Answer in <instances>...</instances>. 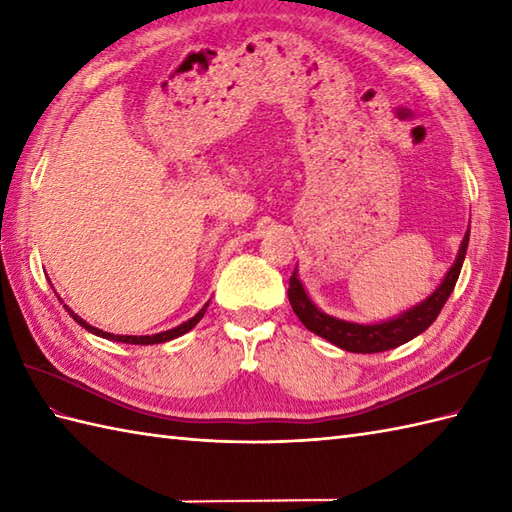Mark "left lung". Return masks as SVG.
<instances>
[{
    "mask_svg": "<svg viewBox=\"0 0 512 512\" xmlns=\"http://www.w3.org/2000/svg\"><path fill=\"white\" fill-rule=\"evenodd\" d=\"M467 246H469V231L460 244L456 261L447 270L441 285H438V288L427 296L423 303L414 305L412 310L403 312L397 318L386 320V323L360 325V323H349V320H340L320 312L312 303L310 296H307L303 283L299 281V272L296 270L290 277L288 299L294 314L299 316L301 323L310 331H314L316 336L325 338L331 344H336V347L351 353H382V351L399 347V344H406L412 338H417L434 323L436 316L441 314V310L445 307L449 294L456 288L462 261H465V255H467Z\"/></svg>",
    "mask_w": 512,
    "mask_h": 512,
    "instance_id": "left-lung-1",
    "label": "left lung"
}]
</instances>
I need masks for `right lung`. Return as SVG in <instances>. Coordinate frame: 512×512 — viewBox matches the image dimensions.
<instances>
[{
	"label": "right lung",
	"instance_id": "obj_1",
	"mask_svg": "<svg viewBox=\"0 0 512 512\" xmlns=\"http://www.w3.org/2000/svg\"><path fill=\"white\" fill-rule=\"evenodd\" d=\"M205 310H207V305L202 307V310L194 316V318H189V320H185L183 325H178V327H174V329H168V331H161V334H152V336H113V334H106V331H102V329H98V327H91L89 323H85V320H82L80 316H76L74 312H71V316H74L78 323L85 327L87 331H91V334H95V336H102V338H109V340H115V342H126V344H159V342H168V340H172V338H178V336H183V334H187L189 329H194L196 325H198V320L205 316Z\"/></svg>",
	"mask_w": 512,
	"mask_h": 512
}]
</instances>
